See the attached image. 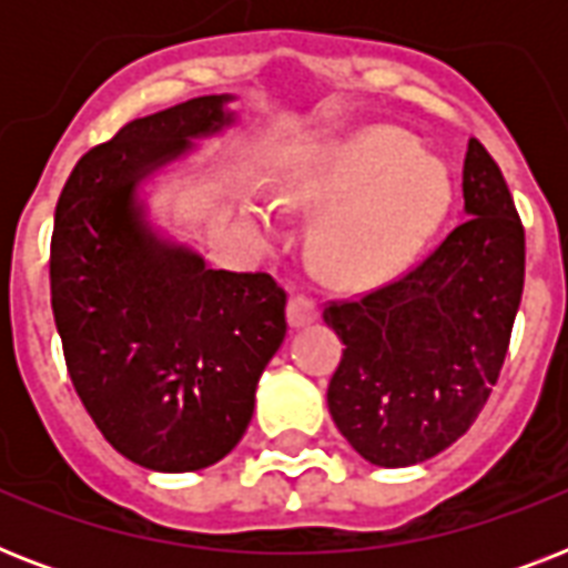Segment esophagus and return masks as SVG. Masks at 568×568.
<instances>
[{
  "label": "esophagus",
  "instance_id": "obj_1",
  "mask_svg": "<svg viewBox=\"0 0 568 568\" xmlns=\"http://www.w3.org/2000/svg\"><path fill=\"white\" fill-rule=\"evenodd\" d=\"M318 318V310H315V303L310 297H303V294H292V301H288V324L294 329L306 327L312 321Z\"/></svg>",
  "mask_w": 568,
  "mask_h": 568
}]
</instances>
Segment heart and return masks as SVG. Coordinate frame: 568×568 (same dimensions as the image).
Instances as JSON below:
<instances>
[{"instance_id": "obj_1", "label": "heart", "mask_w": 568, "mask_h": 568, "mask_svg": "<svg viewBox=\"0 0 568 568\" xmlns=\"http://www.w3.org/2000/svg\"><path fill=\"white\" fill-rule=\"evenodd\" d=\"M288 200L327 209L315 226L324 271L342 280H374L406 265L439 230L450 209V173L397 126H365L318 146L288 173ZM250 214L271 223V203L247 200Z\"/></svg>"}]
</instances>
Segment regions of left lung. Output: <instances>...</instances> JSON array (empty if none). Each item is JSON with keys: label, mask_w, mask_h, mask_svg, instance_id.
<instances>
[{"label": "left lung", "mask_w": 568, "mask_h": 568, "mask_svg": "<svg viewBox=\"0 0 568 568\" xmlns=\"http://www.w3.org/2000/svg\"><path fill=\"white\" fill-rule=\"evenodd\" d=\"M463 200L466 221L430 256L324 310L345 345L327 388L329 415L374 466H415L454 445L501 374L525 285V230L475 138Z\"/></svg>", "instance_id": "obj_1"}]
</instances>
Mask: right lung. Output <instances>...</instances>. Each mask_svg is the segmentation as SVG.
<instances>
[{
    "label": "right lung",
    "instance_id": "right-lung-1",
    "mask_svg": "<svg viewBox=\"0 0 568 568\" xmlns=\"http://www.w3.org/2000/svg\"><path fill=\"white\" fill-rule=\"evenodd\" d=\"M232 93L138 118L84 153L55 205L52 312L67 372L111 448L153 471L214 466L253 418L285 338L267 274L214 271L146 221L141 182L235 123Z\"/></svg>",
    "mask_w": 568,
    "mask_h": 568
}]
</instances>
